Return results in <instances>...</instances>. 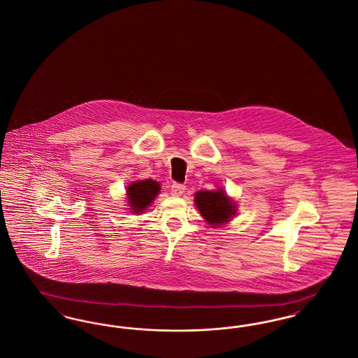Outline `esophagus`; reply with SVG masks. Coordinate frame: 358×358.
I'll return each instance as SVG.
<instances>
[{"instance_id": "obj_1", "label": "esophagus", "mask_w": 358, "mask_h": 358, "mask_svg": "<svg viewBox=\"0 0 358 358\" xmlns=\"http://www.w3.org/2000/svg\"><path fill=\"white\" fill-rule=\"evenodd\" d=\"M171 192L173 196H181L185 192V185L178 184V182H173L171 187Z\"/></svg>"}]
</instances>
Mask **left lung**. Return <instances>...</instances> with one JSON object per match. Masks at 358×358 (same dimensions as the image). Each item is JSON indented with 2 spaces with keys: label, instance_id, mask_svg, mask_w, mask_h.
<instances>
[{
  "label": "left lung",
  "instance_id": "8db88e82",
  "mask_svg": "<svg viewBox=\"0 0 358 358\" xmlns=\"http://www.w3.org/2000/svg\"><path fill=\"white\" fill-rule=\"evenodd\" d=\"M194 201L201 216L209 224H215V227L222 222H229L235 215L236 206L222 190H200L196 193Z\"/></svg>",
  "mask_w": 358,
  "mask_h": 358
}]
</instances>
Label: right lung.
Returning <instances> with one entry per match:
<instances>
[{"label":"right lung","instance_id":"add662e5","mask_svg":"<svg viewBox=\"0 0 358 358\" xmlns=\"http://www.w3.org/2000/svg\"><path fill=\"white\" fill-rule=\"evenodd\" d=\"M159 192V184L153 180H143L136 181L127 187V197L129 204L134 213H141L146 209L148 205L155 199Z\"/></svg>","mask_w":358,"mask_h":358}]
</instances>
